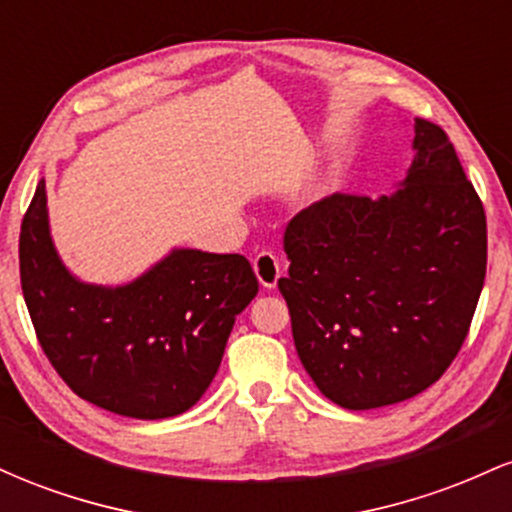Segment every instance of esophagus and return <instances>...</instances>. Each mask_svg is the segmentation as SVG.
Instances as JSON below:
<instances>
[{
    "label": "esophagus",
    "mask_w": 512,
    "mask_h": 512,
    "mask_svg": "<svg viewBox=\"0 0 512 512\" xmlns=\"http://www.w3.org/2000/svg\"><path fill=\"white\" fill-rule=\"evenodd\" d=\"M252 269H255L257 279H260L264 289H274L276 281H279L281 276V262L272 250H262L260 255L252 260Z\"/></svg>",
    "instance_id": "34e87169"
}]
</instances>
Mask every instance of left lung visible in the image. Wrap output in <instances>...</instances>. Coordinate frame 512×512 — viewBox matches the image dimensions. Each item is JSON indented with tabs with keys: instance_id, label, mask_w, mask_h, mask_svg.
Returning <instances> with one entry per match:
<instances>
[{
	"instance_id": "obj_1",
	"label": "left lung",
	"mask_w": 512,
	"mask_h": 512,
	"mask_svg": "<svg viewBox=\"0 0 512 512\" xmlns=\"http://www.w3.org/2000/svg\"><path fill=\"white\" fill-rule=\"evenodd\" d=\"M395 195H337L286 226L279 291L317 390L344 409L404 402L457 356L486 276L484 204L455 146L414 120Z\"/></svg>"
}]
</instances>
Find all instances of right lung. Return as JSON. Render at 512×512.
<instances>
[{
    "instance_id": "1",
    "label": "right lung",
    "mask_w": 512,
    "mask_h": 512,
    "mask_svg": "<svg viewBox=\"0 0 512 512\" xmlns=\"http://www.w3.org/2000/svg\"><path fill=\"white\" fill-rule=\"evenodd\" d=\"M19 264L38 342L64 383L96 407L146 421L199 402L260 289L243 255L190 248L125 286L84 284L52 245L45 180L23 216Z\"/></svg>"
}]
</instances>
